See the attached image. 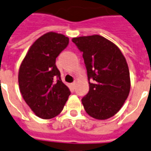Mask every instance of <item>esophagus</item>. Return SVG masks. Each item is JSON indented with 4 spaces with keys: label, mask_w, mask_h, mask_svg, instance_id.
<instances>
[{
    "label": "esophagus",
    "mask_w": 151,
    "mask_h": 151,
    "mask_svg": "<svg viewBox=\"0 0 151 151\" xmlns=\"http://www.w3.org/2000/svg\"><path fill=\"white\" fill-rule=\"evenodd\" d=\"M76 82L75 81V82H73L72 84H71V86H72V87H75V86H76Z\"/></svg>",
    "instance_id": "34e87169"
}]
</instances>
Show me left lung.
I'll list each match as a JSON object with an SVG mask.
<instances>
[{
    "instance_id": "8db88e82",
    "label": "left lung",
    "mask_w": 151,
    "mask_h": 151,
    "mask_svg": "<svg viewBox=\"0 0 151 151\" xmlns=\"http://www.w3.org/2000/svg\"><path fill=\"white\" fill-rule=\"evenodd\" d=\"M72 41L83 53L87 70L90 89L81 100L85 111L97 120L109 119L120 111L130 93L125 56L117 45L101 35L75 37Z\"/></svg>"
}]
</instances>
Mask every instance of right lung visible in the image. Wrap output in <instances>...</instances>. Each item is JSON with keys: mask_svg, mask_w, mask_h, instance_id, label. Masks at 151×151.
<instances>
[{"mask_svg": "<svg viewBox=\"0 0 151 151\" xmlns=\"http://www.w3.org/2000/svg\"><path fill=\"white\" fill-rule=\"evenodd\" d=\"M69 38L55 32L39 37L21 64L18 82L21 96L31 111L41 119H51L63 110L70 94L62 82L55 59Z\"/></svg>", "mask_w": 151, "mask_h": 151, "instance_id": "obj_1", "label": "right lung"}]
</instances>
